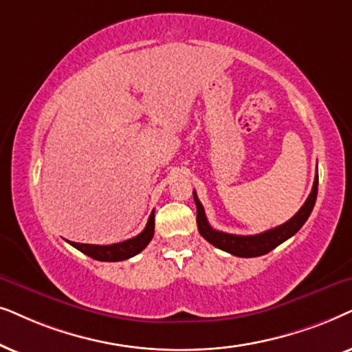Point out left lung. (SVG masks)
Instances as JSON below:
<instances>
[{"label": "left lung", "instance_id": "8db88e82", "mask_svg": "<svg viewBox=\"0 0 352 352\" xmlns=\"http://www.w3.org/2000/svg\"><path fill=\"white\" fill-rule=\"evenodd\" d=\"M317 188H318V175H316L312 185L311 195L307 196L306 203L302 204V208L298 210L296 214L293 215L288 222H285L278 227L270 228V230L257 233V235H232V233H225L214 230L210 227L208 219H206L204 208L203 204L199 203L198 196L193 191V198L196 203V210H198V215H196V222H198V230L201 236L204 238L206 241H209L210 245H214L219 250L230 252V254L236 257H257L264 256L267 252H270L274 248L282 245L283 241H287L288 238H292L294 233H296L299 228L306 223V220L311 215L314 204H316L317 199Z\"/></svg>", "mask_w": 352, "mask_h": 352}]
</instances>
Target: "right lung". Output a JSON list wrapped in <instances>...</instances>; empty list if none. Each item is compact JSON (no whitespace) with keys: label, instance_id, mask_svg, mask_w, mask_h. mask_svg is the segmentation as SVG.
<instances>
[{"label":"right lung","instance_id":"obj_1","mask_svg":"<svg viewBox=\"0 0 352 352\" xmlns=\"http://www.w3.org/2000/svg\"><path fill=\"white\" fill-rule=\"evenodd\" d=\"M154 235V210L149 215L146 227L140 235L130 238V240L114 243V245H83V243H74L70 241V245L77 248L78 251H82L83 254L90 256L91 259L102 261V262H117V261H125L130 257L137 256L138 252H142L144 248L149 245V241L153 240Z\"/></svg>","mask_w":352,"mask_h":352}]
</instances>
